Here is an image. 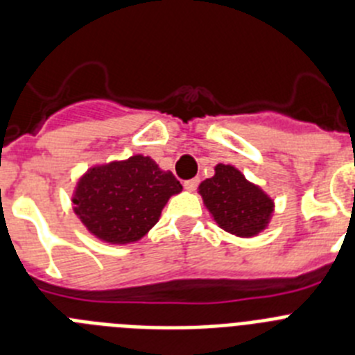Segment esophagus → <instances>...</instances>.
Masks as SVG:
<instances>
[{"label":"esophagus","mask_w":355,"mask_h":355,"mask_svg":"<svg viewBox=\"0 0 355 355\" xmlns=\"http://www.w3.org/2000/svg\"><path fill=\"white\" fill-rule=\"evenodd\" d=\"M197 184H199V180H197V178H193V180H188V181H184V190H188V192H193V190H196L197 188Z\"/></svg>","instance_id":"34e87169"}]
</instances>
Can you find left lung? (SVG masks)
Segmentation results:
<instances>
[{
	"label": "left lung",
	"mask_w": 355,
	"mask_h": 355,
	"mask_svg": "<svg viewBox=\"0 0 355 355\" xmlns=\"http://www.w3.org/2000/svg\"><path fill=\"white\" fill-rule=\"evenodd\" d=\"M199 193L218 227L234 236H256L270 224L274 199L233 165L218 163L215 175L199 184Z\"/></svg>",
	"instance_id": "8db88e82"
}]
</instances>
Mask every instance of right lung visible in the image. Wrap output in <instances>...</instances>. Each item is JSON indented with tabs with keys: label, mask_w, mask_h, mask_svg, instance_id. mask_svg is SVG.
Masks as SVG:
<instances>
[{
	"label": "right lung",
	"mask_w": 355,
	"mask_h": 355,
	"mask_svg": "<svg viewBox=\"0 0 355 355\" xmlns=\"http://www.w3.org/2000/svg\"><path fill=\"white\" fill-rule=\"evenodd\" d=\"M181 190L171 171H162L149 156L135 155L85 172L72 193V209L94 236L126 245L149 233L167 200Z\"/></svg>",
	"instance_id": "1"
}]
</instances>
